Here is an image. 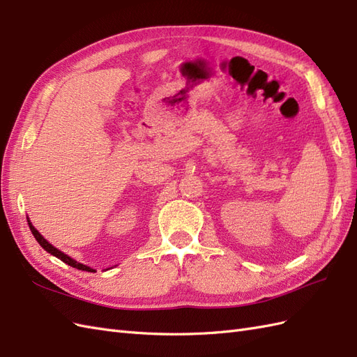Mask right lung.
<instances>
[{"label": "right lung", "instance_id": "right-lung-1", "mask_svg": "<svg viewBox=\"0 0 357 357\" xmlns=\"http://www.w3.org/2000/svg\"><path fill=\"white\" fill-rule=\"evenodd\" d=\"M28 225H29V229H31V232H32V235H34V238L38 241V244L45 248L46 252H49L50 255H53V256H56L58 259H61L62 262H66L67 265H70V266H73V268H77V269H80V271H88V273H95V269L93 268H91V266H88V265H83V264H80V262H77V261H74L73 257H70L68 255H66V253H62L61 250H58L56 247H53L45 236H43L34 226H32V223L28 220Z\"/></svg>", "mask_w": 357, "mask_h": 357}]
</instances>
